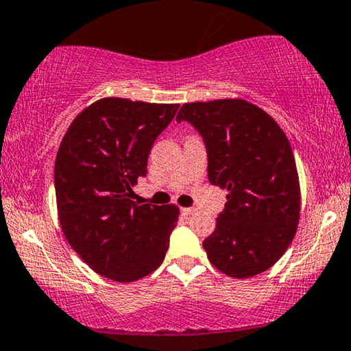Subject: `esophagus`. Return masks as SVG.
I'll return each instance as SVG.
<instances>
[{
	"label": "esophagus",
	"mask_w": 351,
	"mask_h": 351,
	"mask_svg": "<svg viewBox=\"0 0 351 351\" xmlns=\"http://www.w3.org/2000/svg\"><path fill=\"white\" fill-rule=\"evenodd\" d=\"M194 208H181V215L182 216H191L192 213H194Z\"/></svg>",
	"instance_id": "obj_1"
}]
</instances>
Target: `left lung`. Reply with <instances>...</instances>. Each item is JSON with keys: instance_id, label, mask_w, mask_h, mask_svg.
Listing matches in <instances>:
<instances>
[{"instance_id": "8db88e82", "label": "left lung", "mask_w": 351, "mask_h": 351, "mask_svg": "<svg viewBox=\"0 0 351 351\" xmlns=\"http://www.w3.org/2000/svg\"><path fill=\"white\" fill-rule=\"evenodd\" d=\"M176 121L199 130L208 180L227 189L226 208L204 241L210 263L234 278L270 269L293 241L300 216L298 169L285 132L241 98L184 103Z\"/></svg>"}]
</instances>
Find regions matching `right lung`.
<instances>
[{"mask_svg":"<svg viewBox=\"0 0 351 351\" xmlns=\"http://www.w3.org/2000/svg\"><path fill=\"white\" fill-rule=\"evenodd\" d=\"M180 105L101 98L79 112L56 157L63 235L84 263L130 283L159 267L180 216L176 205H140L132 187L146 176L156 138Z\"/></svg>","mask_w":351,"mask_h":351,"instance_id":"obj_1","label":"right lung"}]
</instances>
